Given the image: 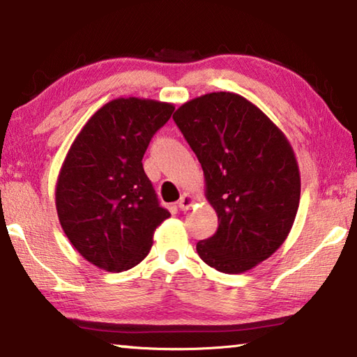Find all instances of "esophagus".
Returning <instances> with one entry per match:
<instances>
[{"label":"esophagus","mask_w":357,"mask_h":357,"mask_svg":"<svg viewBox=\"0 0 357 357\" xmlns=\"http://www.w3.org/2000/svg\"><path fill=\"white\" fill-rule=\"evenodd\" d=\"M195 204V198H193L190 193H183L178 202V206L181 211H187L189 208H192Z\"/></svg>","instance_id":"obj_1"}]
</instances>
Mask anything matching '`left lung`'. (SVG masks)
I'll list each match as a JSON object with an SVG mask.
<instances>
[{
    "mask_svg": "<svg viewBox=\"0 0 357 357\" xmlns=\"http://www.w3.org/2000/svg\"><path fill=\"white\" fill-rule=\"evenodd\" d=\"M174 123L197 154L219 227L197 244L204 263L243 274L285 243L298 214L301 174L291 143L259 108L234 93L181 105Z\"/></svg>",
    "mask_w": 357,
    "mask_h": 357,
    "instance_id": "obj_1",
    "label": "left lung"
}]
</instances>
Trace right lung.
<instances>
[{"label": "right lung", "mask_w": 357, "mask_h": 357, "mask_svg": "<svg viewBox=\"0 0 357 357\" xmlns=\"http://www.w3.org/2000/svg\"><path fill=\"white\" fill-rule=\"evenodd\" d=\"M174 105L118 98L86 121L66 154L55 203L66 236L80 255L108 273L134 268L170 217L159 206L142 159Z\"/></svg>", "instance_id": "add662e5"}]
</instances>
